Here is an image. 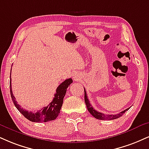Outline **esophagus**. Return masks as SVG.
Listing matches in <instances>:
<instances>
[{"mask_svg": "<svg viewBox=\"0 0 149 149\" xmlns=\"http://www.w3.org/2000/svg\"><path fill=\"white\" fill-rule=\"evenodd\" d=\"M73 78H74L75 80H78L79 77H78V75H75V76H73Z\"/></svg>", "mask_w": 149, "mask_h": 149, "instance_id": "esophagus-1", "label": "esophagus"}]
</instances>
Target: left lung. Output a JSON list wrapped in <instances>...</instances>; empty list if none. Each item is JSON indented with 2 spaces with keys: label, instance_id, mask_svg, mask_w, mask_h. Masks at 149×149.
<instances>
[{
  "label": "left lung",
  "instance_id": "left-lung-1",
  "mask_svg": "<svg viewBox=\"0 0 149 149\" xmlns=\"http://www.w3.org/2000/svg\"><path fill=\"white\" fill-rule=\"evenodd\" d=\"M84 90H85V104H86V106L87 107V110L92 115L94 116V117L96 118L97 119H100V120H113L115 119H118L119 118L120 116H121L123 115V114L125 113V112L127 110H128L130 109V107L127 108L126 110L122 111L120 113H118L116 114H105L103 113H101V112H98V111L96 110L92 106V105L90 104V102H89L88 98H87V93H86L85 89L84 88Z\"/></svg>",
  "mask_w": 149,
  "mask_h": 149
}]
</instances>
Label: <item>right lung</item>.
Wrapping results in <instances>:
<instances>
[{
	"mask_svg": "<svg viewBox=\"0 0 149 149\" xmlns=\"http://www.w3.org/2000/svg\"><path fill=\"white\" fill-rule=\"evenodd\" d=\"M10 78H11V76H10ZM11 80L12 79L10 78V94H11L12 101H13L14 105L17 107V110L27 119L30 120V121H33V122H48V121H53V120L56 119L58 114H60L61 107H62V103H63L64 97L65 96L66 92H67V89L73 82L71 78H69V79L65 80L64 82H62L57 87L56 93L55 94V96L51 103H50L49 105L46 107H43L42 110L37 111V112H28V110H24L20 106V105L17 104V102L15 100V97L12 94Z\"/></svg>",
	"mask_w": 149,
	"mask_h": 149,
	"instance_id": "right-lung-1",
	"label": "right lung"
}]
</instances>
